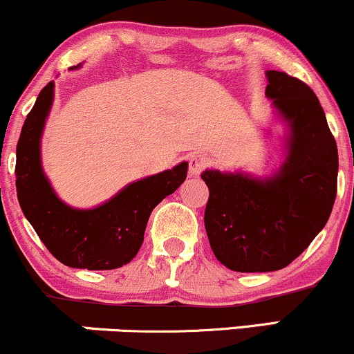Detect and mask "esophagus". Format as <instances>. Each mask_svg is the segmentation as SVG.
<instances>
[{
	"instance_id": "1",
	"label": "esophagus",
	"mask_w": 354,
	"mask_h": 354,
	"mask_svg": "<svg viewBox=\"0 0 354 354\" xmlns=\"http://www.w3.org/2000/svg\"><path fill=\"white\" fill-rule=\"evenodd\" d=\"M209 165L208 156L205 154H194L189 160V176H200L203 169Z\"/></svg>"
}]
</instances>
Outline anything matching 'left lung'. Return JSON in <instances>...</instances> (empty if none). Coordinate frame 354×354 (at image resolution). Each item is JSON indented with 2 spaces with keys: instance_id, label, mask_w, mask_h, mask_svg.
I'll return each instance as SVG.
<instances>
[{
  "instance_id": "obj_1",
  "label": "left lung",
  "mask_w": 354,
  "mask_h": 354,
  "mask_svg": "<svg viewBox=\"0 0 354 354\" xmlns=\"http://www.w3.org/2000/svg\"><path fill=\"white\" fill-rule=\"evenodd\" d=\"M266 96L284 126V160L271 176L205 169V228L221 265L266 273L290 265L326 225L336 198L338 148L313 89L266 71Z\"/></svg>"
}]
</instances>
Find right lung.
I'll return each mask as SVG.
<instances>
[{"instance_id": "right-lung-1", "label": "right lung", "mask_w": 354, "mask_h": 354, "mask_svg": "<svg viewBox=\"0 0 354 354\" xmlns=\"http://www.w3.org/2000/svg\"><path fill=\"white\" fill-rule=\"evenodd\" d=\"M73 66L70 70H78ZM55 100L48 83L24 120L16 146V193L24 216L58 261L80 270H115L135 258L154 206L186 180L188 163L126 185L95 208L66 205L41 165V136Z\"/></svg>"}]
</instances>
